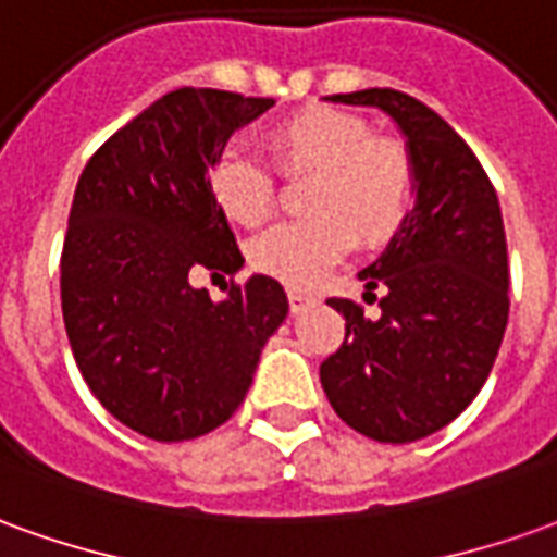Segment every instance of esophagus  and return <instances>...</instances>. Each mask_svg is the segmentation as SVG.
<instances>
[{"instance_id": "obj_1", "label": "esophagus", "mask_w": 557, "mask_h": 557, "mask_svg": "<svg viewBox=\"0 0 557 557\" xmlns=\"http://www.w3.org/2000/svg\"><path fill=\"white\" fill-rule=\"evenodd\" d=\"M286 295H289L292 313H301V310H307L310 305H317V295H310V292L298 289V286H289V289H286Z\"/></svg>"}]
</instances>
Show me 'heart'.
Segmentation results:
<instances>
[{
	"label": "heart",
	"instance_id": "b5f03b06",
	"mask_svg": "<svg viewBox=\"0 0 557 557\" xmlns=\"http://www.w3.org/2000/svg\"><path fill=\"white\" fill-rule=\"evenodd\" d=\"M271 159L286 177L313 181L305 189L310 220L283 223L250 244V262L289 286H313L352 240L386 244L413 201V159L395 138H373L361 116L313 104L280 120L265 135ZM216 211L240 228H259L277 211V184L247 150H225L208 174Z\"/></svg>",
	"mask_w": 557,
	"mask_h": 557
}]
</instances>
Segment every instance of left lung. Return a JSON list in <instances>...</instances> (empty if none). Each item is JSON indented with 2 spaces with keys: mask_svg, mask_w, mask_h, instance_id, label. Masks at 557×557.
Listing matches in <instances>:
<instances>
[{
  "mask_svg": "<svg viewBox=\"0 0 557 557\" xmlns=\"http://www.w3.org/2000/svg\"><path fill=\"white\" fill-rule=\"evenodd\" d=\"M380 108L413 159L416 205L383 256L359 271L383 286L380 317L329 298L346 319L341 349L319 364L334 413L380 443H413L465 413L488 380L509 317V265L497 193L465 138L398 89L341 92Z\"/></svg>",
  "mask_w": 557,
  "mask_h": 557,
  "instance_id": "obj_1",
  "label": "left lung"
}]
</instances>
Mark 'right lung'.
Segmentation results:
<instances>
[{
    "mask_svg": "<svg viewBox=\"0 0 557 557\" xmlns=\"http://www.w3.org/2000/svg\"><path fill=\"white\" fill-rule=\"evenodd\" d=\"M274 99L181 87L114 132L81 174L62 240L65 334L89 392L144 437L177 443L240 407L268 337L289 313L274 277L223 301L189 280L244 265L208 174L232 132Z\"/></svg>",
    "mask_w": 557,
    "mask_h": 557,
    "instance_id": "right-lung-1",
    "label": "right lung"
}]
</instances>
